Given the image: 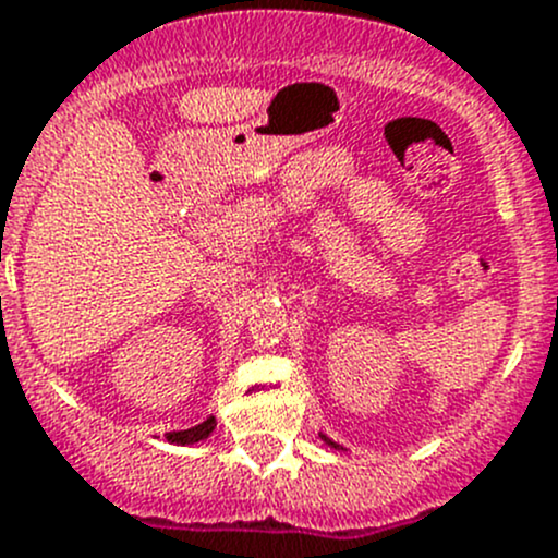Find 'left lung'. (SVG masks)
I'll return each mask as SVG.
<instances>
[{
    "instance_id": "obj_1",
    "label": "left lung",
    "mask_w": 558,
    "mask_h": 558,
    "mask_svg": "<svg viewBox=\"0 0 558 558\" xmlns=\"http://www.w3.org/2000/svg\"><path fill=\"white\" fill-rule=\"evenodd\" d=\"M320 437H324V435H320ZM324 440H326V442H329V446H335V442H331V440H329V437H324ZM335 448H337V446H335Z\"/></svg>"
}]
</instances>
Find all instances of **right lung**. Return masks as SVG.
Listing matches in <instances>:
<instances>
[{
  "label": "right lung",
  "instance_id": "add662e5",
  "mask_svg": "<svg viewBox=\"0 0 558 558\" xmlns=\"http://www.w3.org/2000/svg\"><path fill=\"white\" fill-rule=\"evenodd\" d=\"M213 429H216V418H213V415H210V418L202 421V424H196V426H191V429L170 432V435H167V440L178 442V446H191V442L205 440V437L210 435Z\"/></svg>",
  "mask_w": 558,
  "mask_h": 558
}]
</instances>
